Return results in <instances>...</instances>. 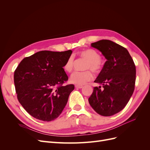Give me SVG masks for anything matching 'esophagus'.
Instances as JSON below:
<instances>
[{"instance_id": "esophagus-1", "label": "esophagus", "mask_w": 150, "mask_h": 150, "mask_svg": "<svg viewBox=\"0 0 150 150\" xmlns=\"http://www.w3.org/2000/svg\"><path fill=\"white\" fill-rule=\"evenodd\" d=\"M75 88L81 89V88H83V86H81V85H77V84H76V85H75Z\"/></svg>"}]
</instances>
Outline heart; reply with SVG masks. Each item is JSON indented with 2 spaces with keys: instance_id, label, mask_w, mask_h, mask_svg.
Listing matches in <instances>:
<instances>
[{
  "instance_id": "obj_1",
  "label": "heart",
  "mask_w": 150,
  "mask_h": 150,
  "mask_svg": "<svg viewBox=\"0 0 150 150\" xmlns=\"http://www.w3.org/2000/svg\"><path fill=\"white\" fill-rule=\"evenodd\" d=\"M79 56L88 60L86 63L84 71H76L71 76L72 83L78 85H83L93 80V74L92 72L97 73L101 71L102 66L101 62V56L98 52L93 49H87L79 52ZM74 58L73 56H70L66 61L63 69L67 72H71L74 67Z\"/></svg>"
}]
</instances>
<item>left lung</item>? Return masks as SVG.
Returning <instances> with one entry per match:
<instances>
[{
  "instance_id": "8db88e82",
  "label": "left lung",
  "mask_w": 150,
  "mask_h": 150,
  "mask_svg": "<svg viewBox=\"0 0 150 150\" xmlns=\"http://www.w3.org/2000/svg\"><path fill=\"white\" fill-rule=\"evenodd\" d=\"M100 51L107 59L94 83L88 101L99 115L110 116L121 111L134 92L136 66L126 48L110 40H100L91 44Z\"/></svg>"
}]
</instances>
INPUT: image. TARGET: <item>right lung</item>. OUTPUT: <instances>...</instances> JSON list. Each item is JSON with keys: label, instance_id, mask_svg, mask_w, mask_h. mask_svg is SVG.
Wrapping results in <instances>:
<instances>
[{"label": "right lung", "instance_id": "add662e5", "mask_svg": "<svg viewBox=\"0 0 150 150\" xmlns=\"http://www.w3.org/2000/svg\"><path fill=\"white\" fill-rule=\"evenodd\" d=\"M71 50L62 52L42 51L24 58L13 75L18 100L35 118L51 121L66 106L73 84L68 80L64 66Z\"/></svg>", "mask_w": 150, "mask_h": 150}]
</instances>
